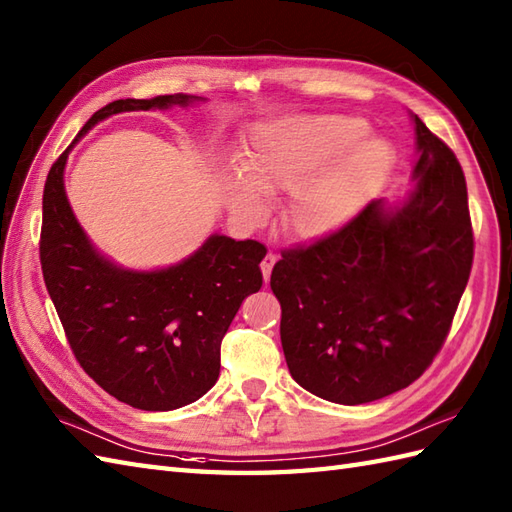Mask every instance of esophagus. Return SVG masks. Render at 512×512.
Segmentation results:
<instances>
[{
	"instance_id": "esophagus-1",
	"label": "esophagus",
	"mask_w": 512,
	"mask_h": 512,
	"mask_svg": "<svg viewBox=\"0 0 512 512\" xmlns=\"http://www.w3.org/2000/svg\"><path fill=\"white\" fill-rule=\"evenodd\" d=\"M275 261H277V257L272 255V253H268V255L264 257V261H261V275H264V281H266V283L270 281L272 266H275Z\"/></svg>"
}]
</instances>
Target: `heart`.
I'll use <instances>...</instances> for the list:
<instances>
[{"mask_svg": "<svg viewBox=\"0 0 512 512\" xmlns=\"http://www.w3.org/2000/svg\"><path fill=\"white\" fill-rule=\"evenodd\" d=\"M349 115L296 117L261 126L242 159V176L224 178L235 213L261 220L265 196L292 194L283 222L303 240H323L358 216L390 165L384 139L366 137Z\"/></svg>", "mask_w": 512, "mask_h": 512, "instance_id": "obj_1", "label": "heart"}]
</instances>
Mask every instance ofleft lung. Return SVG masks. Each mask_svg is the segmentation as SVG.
<instances>
[{"label":"left lung","mask_w":512,"mask_h":512,"mask_svg":"<svg viewBox=\"0 0 512 512\" xmlns=\"http://www.w3.org/2000/svg\"><path fill=\"white\" fill-rule=\"evenodd\" d=\"M419 161L401 207L371 200L342 231L283 251L270 288L294 382L360 406L419 379L449 334L473 264L467 181L417 115Z\"/></svg>","instance_id":"1"}]
</instances>
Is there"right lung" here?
<instances>
[{"mask_svg": "<svg viewBox=\"0 0 512 512\" xmlns=\"http://www.w3.org/2000/svg\"><path fill=\"white\" fill-rule=\"evenodd\" d=\"M196 100L185 93L115 100L95 111L74 141L115 113ZM69 148L47 174L39 242L45 288L69 347L93 382L128 406L148 412L183 408L218 382L222 338L242 301L261 288L266 246L216 233L170 268L115 266L91 246L67 202Z\"/></svg>", "mask_w": 512, "mask_h": 512, "instance_id": "right-lung-1", "label": "right lung"}]
</instances>
